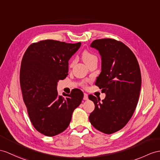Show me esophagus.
I'll list each match as a JSON object with an SVG mask.
<instances>
[{
  "instance_id": "obj_1",
  "label": "esophagus",
  "mask_w": 160,
  "mask_h": 160,
  "mask_svg": "<svg viewBox=\"0 0 160 160\" xmlns=\"http://www.w3.org/2000/svg\"><path fill=\"white\" fill-rule=\"evenodd\" d=\"M83 100H88V96L87 93H84Z\"/></svg>"
}]
</instances>
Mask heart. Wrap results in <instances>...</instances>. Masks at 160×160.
Here are the masks:
<instances>
[{"label":"heart","instance_id":"b5f03b06","mask_svg":"<svg viewBox=\"0 0 160 160\" xmlns=\"http://www.w3.org/2000/svg\"><path fill=\"white\" fill-rule=\"evenodd\" d=\"M82 58L84 61V62L86 64H89V62H91L92 61L94 60H97V57L90 52H88V51H85L83 52V54H82ZM73 64V62L72 63V64Z\"/></svg>","mask_w":160,"mask_h":160}]
</instances>
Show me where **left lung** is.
<instances>
[{
    "instance_id": "1",
    "label": "left lung",
    "mask_w": 160,
    "mask_h": 160,
    "mask_svg": "<svg viewBox=\"0 0 160 160\" xmlns=\"http://www.w3.org/2000/svg\"><path fill=\"white\" fill-rule=\"evenodd\" d=\"M90 47L101 57L95 84L106 96L102 102L88 97L95 105L89 119L96 129L110 134L122 129L134 113L141 88V71L134 54L122 42L104 38L93 41Z\"/></svg>"
}]
</instances>
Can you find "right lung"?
<instances>
[{
	"label": "right lung",
	"instance_id": "add662e5",
	"mask_svg": "<svg viewBox=\"0 0 160 160\" xmlns=\"http://www.w3.org/2000/svg\"><path fill=\"white\" fill-rule=\"evenodd\" d=\"M81 43L45 40L30 45L23 56L20 85L24 103L33 126L48 136L68 128L74 110L81 103L83 93L58 95V82L68 75V60Z\"/></svg>",
	"mask_w": 160,
	"mask_h": 160
}]
</instances>
